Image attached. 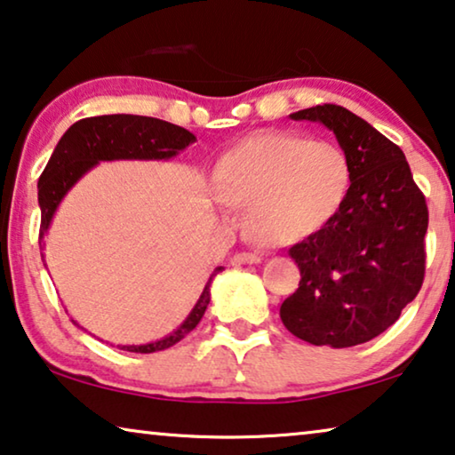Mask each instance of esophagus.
I'll return each mask as SVG.
<instances>
[{
  "label": "esophagus",
  "mask_w": 455,
  "mask_h": 455,
  "mask_svg": "<svg viewBox=\"0 0 455 455\" xmlns=\"http://www.w3.org/2000/svg\"><path fill=\"white\" fill-rule=\"evenodd\" d=\"M235 266H253V263H261V255L255 253H236L233 257Z\"/></svg>",
  "instance_id": "obj_1"
}]
</instances>
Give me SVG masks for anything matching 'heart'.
<instances>
[{
	"instance_id": "1",
	"label": "heart",
	"mask_w": 455,
	"mask_h": 455,
	"mask_svg": "<svg viewBox=\"0 0 455 455\" xmlns=\"http://www.w3.org/2000/svg\"><path fill=\"white\" fill-rule=\"evenodd\" d=\"M351 180V159L337 142L257 132L216 163L212 192L225 214L228 206L247 208V228L259 241L292 245L335 219Z\"/></svg>"
}]
</instances>
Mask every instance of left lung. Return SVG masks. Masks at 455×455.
Returning <instances> with one entry per match:
<instances>
[{
    "instance_id": "1",
    "label": "left lung",
    "mask_w": 455,
    "mask_h": 455,
    "mask_svg": "<svg viewBox=\"0 0 455 455\" xmlns=\"http://www.w3.org/2000/svg\"><path fill=\"white\" fill-rule=\"evenodd\" d=\"M290 118L329 128L349 155L354 180L335 219L290 249L300 283L280 318L310 345L354 347L395 324L421 290L425 196L401 147L347 108L315 106Z\"/></svg>"
}]
</instances>
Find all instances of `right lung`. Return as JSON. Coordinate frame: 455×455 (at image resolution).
<instances>
[{"instance_id": "1", "label": "right lung", "mask_w": 455, "mask_h": 455, "mask_svg": "<svg viewBox=\"0 0 455 455\" xmlns=\"http://www.w3.org/2000/svg\"><path fill=\"white\" fill-rule=\"evenodd\" d=\"M194 140V134L178 124L159 118L132 116V114H108V116H93L76 122L67 128V132L57 142L38 180L40 241L49 233L54 212L65 200V196L98 163L167 161L180 155V151H186ZM222 269L225 267L219 266L210 274L198 302L194 304V308L189 310L186 321L178 329H173L172 333L157 339V341L118 345V347L132 351V354H155V351L169 349L172 345L181 341L204 316L210 304V286H212L214 275L220 274Z\"/></svg>"}]
</instances>
